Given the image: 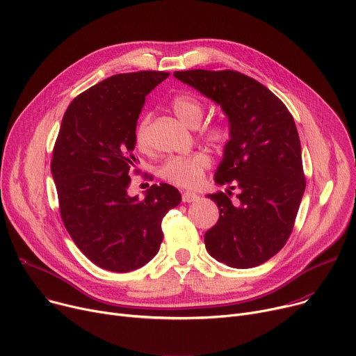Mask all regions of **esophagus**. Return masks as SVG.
Instances as JSON below:
<instances>
[{"instance_id": "34e87169", "label": "esophagus", "mask_w": 356, "mask_h": 356, "mask_svg": "<svg viewBox=\"0 0 356 356\" xmlns=\"http://www.w3.org/2000/svg\"><path fill=\"white\" fill-rule=\"evenodd\" d=\"M181 200L184 203H192V202L199 200V196L196 193H193V192H186V193L181 195Z\"/></svg>"}]
</instances>
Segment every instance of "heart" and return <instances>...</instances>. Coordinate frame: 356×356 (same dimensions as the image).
Returning <instances> with one entry per match:
<instances>
[{"label":"heart","mask_w":356,"mask_h":356,"mask_svg":"<svg viewBox=\"0 0 356 356\" xmlns=\"http://www.w3.org/2000/svg\"><path fill=\"white\" fill-rule=\"evenodd\" d=\"M170 108L180 122L192 129H196L200 124L204 114L203 103L191 94H177L170 102ZM150 122V114L143 115L134 130V143L141 152L149 149ZM200 136L213 147L223 149L232 138V130L226 123L213 122L200 129ZM209 165L210 160L203 152H195L187 156H175L160 165L159 176L175 186L192 188L200 184Z\"/></svg>","instance_id":"heart-1"}]
</instances>
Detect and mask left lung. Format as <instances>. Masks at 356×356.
Instances as JSON below:
<instances>
[{
	"mask_svg": "<svg viewBox=\"0 0 356 356\" xmlns=\"http://www.w3.org/2000/svg\"><path fill=\"white\" fill-rule=\"evenodd\" d=\"M173 76L218 103L232 130L215 175L229 191L209 195L219 220L204 233L206 249L230 268L262 265L289 239L306 186L293 117L269 88L239 71L187 70ZM236 188L240 193L232 201Z\"/></svg>",
	"mask_w": 356,
	"mask_h": 356,
	"instance_id": "left-lung-1",
	"label": "left lung"
}]
</instances>
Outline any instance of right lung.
<instances>
[{
    "instance_id": "obj_1",
    "label": "right lung",
    "mask_w": 356,
    "mask_h": 356,
    "mask_svg": "<svg viewBox=\"0 0 356 356\" xmlns=\"http://www.w3.org/2000/svg\"><path fill=\"white\" fill-rule=\"evenodd\" d=\"M169 76L115 74L83 91L67 107L53 149L61 220L77 248L110 272H130L152 260L163 241V218L181 200L168 183L150 186L145 200L127 195L138 160L137 118L147 94Z\"/></svg>"
}]
</instances>
